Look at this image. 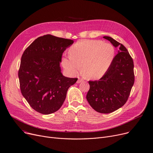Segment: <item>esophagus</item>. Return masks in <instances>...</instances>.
Listing matches in <instances>:
<instances>
[{
	"label": "esophagus",
	"instance_id": "34e87169",
	"mask_svg": "<svg viewBox=\"0 0 153 153\" xmlns=\"http://www.w3.org/2000/svg\"><path fill=\"white\" fill-rule=\"evenodd\" d=\"M82 81H83V80H82V79H79L77 80V83H81Z\"/></svg>",
	"mask_w": 153,
	"mask_h": 153
}]
</instances>
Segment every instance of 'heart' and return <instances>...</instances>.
<instances>
[{
  "label": "heart",
  "instance_id": "1",
  "mask_svg": "<svg viewBox=\"0 0 153 153\" xmlns=\"http://www.w3.org/2000/svg\"><path fill=\"white\" fill-rule=\"evenodd\" d=\"M70 56L62 58L61 65L71 76L82 70L85 76L92 80L102 77L111 68L115 58L114 47L109 42L83 40L69 49Z\"/></svg>",
  "mask_w": 153,
  "mask_h": 153
}]
</instances>
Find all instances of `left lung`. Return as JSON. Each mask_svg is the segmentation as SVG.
Returning <instances> with one entry per match:
<instances>
[{"label":"left lung","instance_id":"left-lung-1","mask_svg":"<svg viewBox=\"0 0 153 153\" xmlns=\"http://www.w3.org/2000/svg\"><path fill=\"white\" fill-rule=\"evenodd\" d=\"M115 47L118 53L104 76L98 80L89 81L86 99L97 112L109 114L126 103L134 82L133 61L127 48L110 36H103Z\"/></svg>","mask_w":153,"mask_h":153}]
</instances>
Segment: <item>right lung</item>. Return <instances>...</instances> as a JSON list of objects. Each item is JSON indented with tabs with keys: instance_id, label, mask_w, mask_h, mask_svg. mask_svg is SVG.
<instances>
[{
	"instance_id": "add662e5",
	"label": "right lung",
	"mask_w": 153,
	"mask_h": 153,
	"mask_svg": "<svg viewBox=\"0 0 153 153\" xmlns=\"http://www.w3.org/2000/svg\"><path fill=\"white\" fill-rule=\"evenodd\" d=\"M71 39L47 34L36 38L25 50L19 70L22 94L30 107L48 115L63 105L68 88L77 78L65 77L60 62Z\"/></svg>"
}]
</instances>
